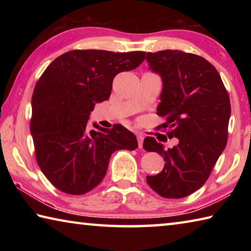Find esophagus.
<instances>
[{
  "label": "esophagus",
  "mask_w": 251,
  "mask_h": 251,
  "mask_svg": "<svg viewBox=\"0 0 251 251\" xmlns=\"http://www.w3.org/2000/svg\"><path fill=\"white\" fill-rule=\"evenodd\" d=\"M137 142H138V147L139 148H142L143 147V142H144V137L143 136L139 134V135H137Z\"/></svg>",
  "instance_id": "obj_1"
}]
</instances>
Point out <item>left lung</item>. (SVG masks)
<instances>
[{
	"mask_svg": "<svg viewBox=\"0 0 251 251\" xmlns=\"http://www.w3.org/2000/svg\"><path fill=\"white\" fill-rule=\"evenodd\" d=\"M146 59L163 80L157 115L166 123L157 128H168V137L178 138L168 150L154 137L144 139V150L166 161L146 180L161 197L184 198L205 184L226 147L230 100L217 70L201 56L166 50L148 52Z\"/></svg>",
	"mask_w": 251,
	"mask_h": 251,
	"instance_id": "left-lung-1",
	"label": "left lung"
}]
</instances>
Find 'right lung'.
I'll list each match as a JSON object with an SVG mask.
<instances>
[{"label":"right lung","mask_w":251,"mask_h":251,"mask_svg":"<svg viewBox=\"0 0 251 251\" xmlns=\"http://www.w3.org/2000/svg\"><path fill=\"white\" fill-rule=\"evenodd\" d=\"M145 52L75 50L44 71L32 96L29 128L41 171L50 184L70 195H84L103 180L115 151H134L136 136L124 126L112 129L87 121L96 103L107 100L113 79L138 67Z\"/></svg>","instance_id":"1"}]
</instances>
